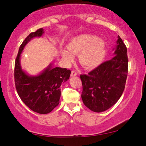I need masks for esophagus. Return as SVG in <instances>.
I'll return each instance as SVG.
<instances>
[{"label":"esophagus","instance_id":"34e87169","mask_svg":"<svg viewBox=\"0 0 146 146\" xmlns=\"http://www.w3.org/2000/svg\"><path fill=\"white\" fill-rule=\"evenodd\" d=\"M78 75V74L76 73V72H75V71H72L71 72V74H70V76L71 77H74V76H77Z\"/></svg>","mask_w":146,"mask_h":146}]
</instances>
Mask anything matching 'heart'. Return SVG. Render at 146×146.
Here are the masks:
<instances>
[{"instance_id": "obj_1", "label": "heart", "mask_w": 146, "mask_h": 146, "mask_svg": "<svg viewBox=\"0 0 146 146\" xmlns=\"http://www.w3.org/2000/svg\"><path fill=\"white\" fill-rule=\"evenodd\" d=\"M67 49L61 50L62 59L70 64L74 61L73 54L78 55L80 64L86 69H94L103 62L106 54V45L101 38L88 34L78 35L68 42Z\"/></svg>"}]
</instances>
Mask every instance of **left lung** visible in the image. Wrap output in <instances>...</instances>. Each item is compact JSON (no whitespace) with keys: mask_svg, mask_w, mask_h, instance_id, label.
Instances as JSON below:
<instances>
[{"mask_svg":"<svg viewBox=\"0 0 146 146\" xmlns=\"http://www.w3.org/2000/svg\"><path fill=\"white\" fill-rule=\"evenodd\" d=\"M113 51L112 58L101 64L88 75H80L83 103L94 112L110 108L124 90L128 60L126 46L119 36Z\"/></svg>","mask_w":146,"mask_h":146,"instance_id":"8db88e82","label":"left lung"}]
</instances>
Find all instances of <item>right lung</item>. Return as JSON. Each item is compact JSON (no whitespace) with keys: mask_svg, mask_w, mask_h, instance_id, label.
Instances as JSON below:
<instances>
[{"mask_svg":"<svg viewBox=\"0 0 146 146\" xmlns=\"http://www.w3.org/2000/svg\"><path fill=\"white\" fill-rule=\"evenodd\" d=\"M43 29L32 33L20 46L15 60V82L17 91L22 101L32 110L46 114L58 105L61 96V84L69 79L71 71L66 68L54 67L52 62L38 74L31 76L23 70L21 56L25 46L35 38H40Z\"/></svg>","mask_w":146,"mask_h":146,"instance_id":"obj_1","label":"right lung"}]
</instances>
